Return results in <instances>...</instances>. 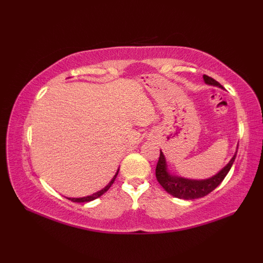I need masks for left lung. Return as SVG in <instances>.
Returning a JSON list of instances; mask_svg holds the SVG:
<instances>
[{
    "label": "left lung",
    "instance_id": "8db88e82",
    "mask_svg": "<svg viewBox=\"0 0 263 263\" xmlns=\"http://www.w3.org/2000/svg\"><path fill=\"white\" fill-rule=\"evenodd\" d=\"M203 79L208 84H213V86L221 87L219 82H217L215 79L208 77V75H204ZM235 157H237V154L233 155L231 161L226 164L218 174L210 177V179L188 180L169 174L167 172L166 160H164L162 152H160L159 161L157 163V168H155V176H157L159 183L162 185V188L166 190L168 194L174 196V197L183 199L201 198L210 194L211 191L215 190L217 186L221 183L222 180L225 179V176L228 175V173L230 172L231 167H232Z\"/></svg>",
    "mask_w": 263,
    "mask_h": 263
}]
</instances>
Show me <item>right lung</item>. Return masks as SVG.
<instances>
[{
	"label": "right lung",
	"instance_id": "add662e5",
	"mask_svg": "<svg viewBox=\"0 0 263 263\" xmlns=\"http://www.w3.org/2000/svg\"><path fill=\"white\" fill-rule=\"evenodd\" d=\"M118 172H119V169H118V171H117V173H116V175L114 176V179L111 180L110 183H109L108 185H106L104 189H102V190H100V191H97V193L92 194L91 196H87V197H81V198H68V199H70V201H72V202H78V203H86V202L94 201V199H96V198L101 197V196L103 195V194L105 193V191H108V189L110 188L111 184L114 183V182H115V179H116V177H117V175H118Z\"/></svg>",
	"mask_w": 263,
	"mask_h": 263
}]
</instances>
